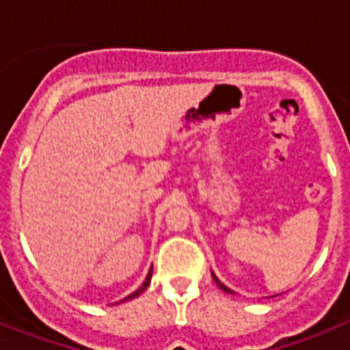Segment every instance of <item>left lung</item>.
<instances>
[{"instance_id": "left-lung-1", "label": "left lung", "mask_w": 350, "mask_h": 350, "mask_svg": "<svg viewBox=\"0 0 350 350\" xmlns=\"http://www.w3.org/2000/svg\"><path fill=\"white\" fill-rule=\"evenodd\" d=\"M212 279H213V282L217 284V286H219V287H221V289H222V291H226V293H233V291H231V289H230V287H228V286H224V284H222V282H221V280H219V279H217V277H215V273H213V271H212Z\"/></svg>"}]
</instances>
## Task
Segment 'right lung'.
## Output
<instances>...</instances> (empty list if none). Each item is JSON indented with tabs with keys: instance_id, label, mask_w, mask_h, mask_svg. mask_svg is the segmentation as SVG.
Wrapping results in <instances>:
<instances>
[{
	"instance_id": "obj_1",
	"label": "right lung",
	"mask_w": 350,
	"mask_h": 350,
	"mask_svg": "<svg viewBox=\"0 0 350 350\" xmlns=\"http://www.w3.org/2000/svg\"><path fill=\"white\" fill-rule=\"evenodd\" d=\"M150 277H152V268H150V271H148V275H147V277H145V282L142 284V286L138 287V289L135 291V293H133V295L126 296V298H124V299H120V301H126V299H133V298H137V296H140L142 293H144V291L147 289L148 284H150ZM120 301H119V303H120Z\"/></svg>"
}]
</instances>
